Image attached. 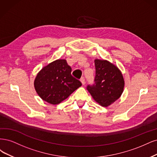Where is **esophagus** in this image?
<instances>
[{"mask_svg": "<svg viewBox=\"0 0 157 157\" xmlns=\"http://www.w3.org/2000/svg\"><path fill=\"white\" fill-rule=\"evenodd\" d=\"M80 81H81V82H82V85H85V78H81Z\"/></svg>", "mask_w": 157, "mask_h": 157, "instance_id": "esophagus-1", "label": "esophagus"}]
</instances>
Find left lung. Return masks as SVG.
I'll return each mask as SVG.
<instances>
[{
	"mask_svg": "<svg viewBox=\"0 0 157 157\" xmlns=\"http://www.w3.org/2000/svg\"><path fill=\"white\" fill-rule=\"evenodd\" d=\"M95 85H88L87 90L93 98L104 107L112 104L122 94L124 80L117 66L107 60L94 59Z\"/></svg>",
	"mask_w": 157,
	"mask_h": 157,
	"instance_id": "1",
	"label": "left lung"
}]
</instances>
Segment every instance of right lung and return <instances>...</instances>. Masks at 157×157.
Here are the masks:
<instances>
[{"mask_svg": "<svg viewBox=\"0 0 157 157\" xmlns=\"http://www.w3.org/2000/svg\"><path fill=\"white\" fill-rule=\"evenodd\" d=\"M72 68L65 59H57L44 67L34 82L39 97L49 104L57 105L82 86L71 75Z\"/></svg>", "mask_w": 157, "mask_h": 157, "instance_id": "right-lung-1", "label": "right lung"}]
</instances>
